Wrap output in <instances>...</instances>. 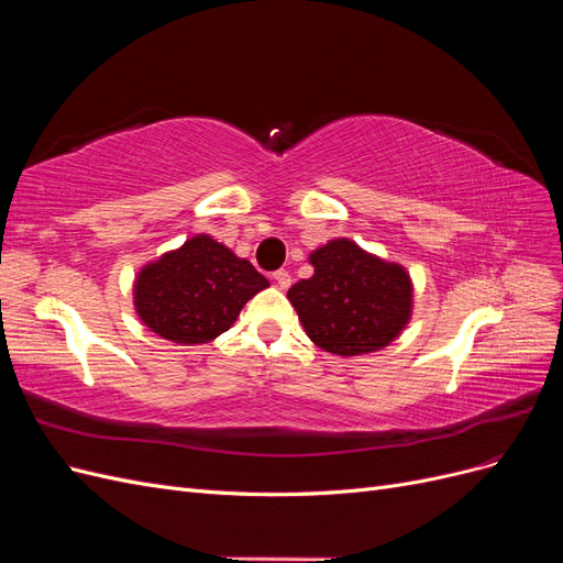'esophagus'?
<instances>
[{"label": "esophagus", "instance_id": "obj_1", "mask_svg": "<svg viewBox=\"0 0 563 563\" xmlns=\"http://www.w3.org/2000/svg\"><path fill=\"white\" fill-rule=\"evenodd\" d=\"M272 279L277 282V286H279V288H288V286H291V275H288L286 269H277L275 275H272Z\"/></svg>", "mask_w": 563, "mask_h": 563}]
</instances>
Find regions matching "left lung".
I'll return each mask as SVG.
<instances>
[{"instance_id":"8db88e82","label":"left lung","mask_w":563,"mask_h":563,"mask_svg":"<svg viewBox=\"0 0 563 563\" xmlns=\"http://www.w3.org/2000/svg\"><path fill=\"white\" fill-rule=\"evenodd\" d=\"M314 275L288 288V300L314 345L340 356L387 347L406 329L413 284L399 263L333 240L310 253Z\"/></svg>"}]
</instances>
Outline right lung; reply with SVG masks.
Returning a JSON list of instances; mask_svg holds the SVG:
<instances>
[{"instance_id":"obj_1","label":"right lung","mask_w":563,"mask_h":563,"mask_svg":"<svg viewBox=\"0 0 563 563\" xmlns=\"http://www.w3.org/2000/svg\"><path fill=\"white\" fill-rule=\"evenodd\" d=\"M267 286L246 258L197 234L139 272L133 305L150 331L178 345H201L225 333Z\"/></svg>"}]
</instances>
